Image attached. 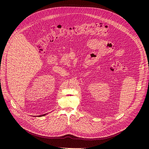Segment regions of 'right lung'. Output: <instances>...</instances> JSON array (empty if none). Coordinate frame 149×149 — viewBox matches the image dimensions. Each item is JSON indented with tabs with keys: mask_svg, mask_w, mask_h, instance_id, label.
I'll use <instances>...</instances> for the list:
<instances>
[{
	"mask_svg": "<svg viewBox=\"0 0 149 149\" xmlns=\"http://www.w3.org/2000/svg\"><path fill=\"white\" fill-rule=\"evenodd\" d=\"M46 115V114H42V115H40V116H38V117H41V116H45Z\"/></svg>",
	"mask_w": 149,
	"mask_h": 149,
	"instance_id": "obj_1",
	"label": "right lung"
}]
</instances>
